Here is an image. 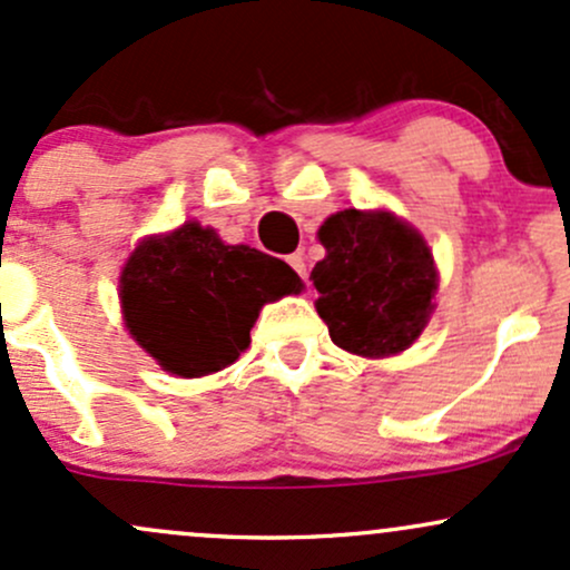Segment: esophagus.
Returning a JSON list of instances; mask_svg holds the SVG:
<instances>
[{
    "instance_id": "obj_1",
    "label": "esophagus",
    "mask_w": 570,
    "mask_h": 570,
    "mask_svg": "<svg viewBox=\"0 0 570 570\" xmlns=\"http://www.w3.org/2000/svg\"><path fill=\"white\" fill-rule=\"evenodd\" d=\"M286 263H289L292 267H294V271H297L299 273V278H307V273H305V257H303V254H289V257H286Z\"/></svg>"
}]
</instances>
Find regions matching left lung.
<instances>
[{"label":"left lung","mask_w":570,"mask_h":570,"mask_svg":"<svg viewBox=\"0 0 570 570\" xmlns=\"http://www.w3.org/2000/svg\"><path fill=\"white\" fill-rule=\"evenodd\" d=\"M326 257L311 273L332 343L356 356H394L421 337L440 284L431 248L391 212L332 214L318 230Z\"/></svg>","instance_id":"left-lung-1"}]
</instances>
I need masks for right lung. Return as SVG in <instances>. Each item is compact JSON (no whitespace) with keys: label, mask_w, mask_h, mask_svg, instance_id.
I'll use <instances>...</instances> for the list:
<instances>
[{"label":"right lung","mask_w":570,"mask_h":570,"mask_svg":"<svg viewBox=\"0 0 570 570\" xmlns=\"http://www.w3.org/2000/svg\"><path fill=\"white\" fill-rule=\"evenodd\" d=\"M303 281L284 259L252 246H227L212 227L185 222L144 238L120 276L130 337L163 370L203 377L248 348L265 303L297 294Z\"/></svg>","instance_id":"add662e5"}]
</instances>
